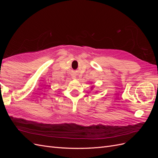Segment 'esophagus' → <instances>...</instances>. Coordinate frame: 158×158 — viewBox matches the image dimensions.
I'll use <instances>...</instances> for the list:
<instances>
[{
  "label": "esophagus",
  "mask_w": 158,
  "mask_h": 158,
  "mask_svg": "<svg viewBox=\"0 0 158 158\" xmlns=\"http://www.w3.org/2000/svg\"><path fill=\"white\" fill-rule=\"evenodd\" d=\"M73 78L75 79V78H76V76H73Z\"/></svg>",
  "instance_id": "obj_1"
}]
</instances>
